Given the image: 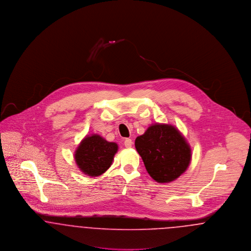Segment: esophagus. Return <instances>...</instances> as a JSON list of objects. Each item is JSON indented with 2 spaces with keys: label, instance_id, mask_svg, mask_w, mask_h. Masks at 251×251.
Segmentation results:
<instances>
[{
  "label": "esophagus",
  "instance_id": "obj_1",
  "mask_svg": "<svg viewBox=\"0 0 251 251\" xmlns=\"http://www.w3.org/2000/svg\"><path fill=\"white\" fill-rule=\"evenodd\" d=\"M124 145H125V147L128 148V149L131 148V145H132L131 139H130V138H126V139L124 140Z\"/></svg>",
  "mask_w": 251,
  "mask_h": 251
}]
</instances>
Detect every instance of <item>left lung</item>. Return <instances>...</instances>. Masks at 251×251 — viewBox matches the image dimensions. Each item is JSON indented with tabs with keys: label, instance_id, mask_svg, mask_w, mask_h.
Wrapping results in <instances>:
<instances>
[{
	"label": "left lung",
	"instance_id": "obj_1",
	"mask_svg": "<svg viewBox=\"0 0 251 251\" xmlns=\"http://www.w3.org/2000/svg\"><path fill=\"white\" fill-rule=\"evenodd\" d=\"M135 149L150 176L159 183L179 178L191 161V149L179 130L168 124L151 125L135 139Z\"/></svg>",
	"mask_w": 251,
	"mask_h": 251
}]
</instances>
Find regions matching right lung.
I'll return each mask as SVG.
<instances>
[{"instance_id":"right-lung-1","label":"right lung","mask_w":251,"mask_h":251,"mask_svg":"<svg viewBox=\"0 0 251 251\" xmlns=\"http://www.w3.org/2000/svg\"><path fill=\"white\" fill-rule=\"evenodd\" d=\"M118 149L117 144L108 142L101 136L93 134L83 139L74 157L77 166L84 174L97 177L111 167Z\"/></svg>"}]
</instances>
